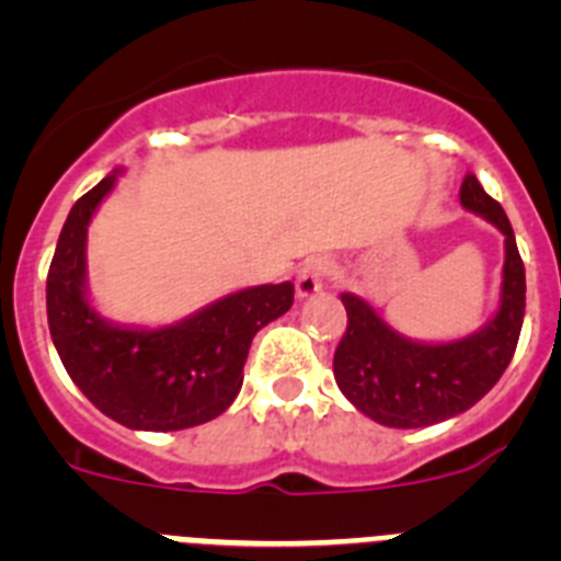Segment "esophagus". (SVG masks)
I'll list each match as a JSON object with an SVG mask.
<instances>
[{
  "label": "esophagus",
  "instance_id": "34e87169",
  "mask_svg": "<svg viewBox=\"0 0 561 561\" xmlns=\"http://www.w3.org/2000/svg\"><path fill=\"white\" fill-rule=\"evenodd\" d=\"M334 272V264L331 261H325V257H314V261H309V264L304 266V270L297 272V280H295V291L300 300H309V297H314L317 291L323 289L325 277Z\"/></svg>",
  "mask_w": 561,
  "mask_h": 561
}]
</instances>
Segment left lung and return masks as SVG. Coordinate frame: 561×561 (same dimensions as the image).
Here are the masks:
<instances>
[{"instance_id":"1","label":"left lung","mask_w":561,"mask_h":561,"mask_svg":"<svg viewBox=\"0 0 561 561\" xmlns=\"http://www.w3.org/2000/svg\"><path fill=\"white\" fill-rule=\"evenodd\" d=\"M460 205L497 227L505 247L497 311L478 331L447 342L413 340L396 331L365 297L340 295L348 329L334 351L336 388L362 415L385 427H430L466 413L497 385L517 348L525 266L512 221L474 173L463 176Z\"/></svg>"}]
</instances>
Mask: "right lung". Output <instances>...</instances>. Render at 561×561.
<instances>
[{
    "instance_id": "right-lung-1",
    "label": "right lung",
    "mask_w": 561,
    "mask_h": 561,
    "mask_svg": "<svg viewBox=\"0 0 561 561\" xmlns=\"http://www.w3.org/2000/svg\"><path fill=\"white\" fill-rule=\"evenodd\" d=\"M121 168L72 205L47 275V323L69 379L128 430L173 433L236 401L252 336L291 309L295 286L238 289L171 325L112 323L89 300L87 232Z\"/></svg>"
}]
</instances>
